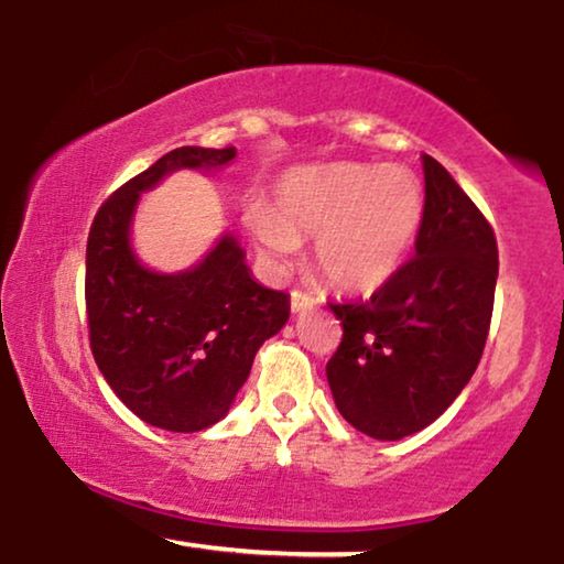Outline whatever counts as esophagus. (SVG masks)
Here are the masks:
<instances>
[{
  "label": "esophagus",
  "instance_id": "1",
  "mask_svg": "<svg viewBox=\"0 0 564 564\" xmlns=\"http://www.w3.org/2000/svg\"><path fill=\"white\" fill-rule=\"evenodd\" d=\"M313 305H316V300H313L308 292H303V290H292L290 292V308H292V313L308 311V308H313Z\"/></svg>",
  "mask_w": 564,
  "mask_h": 564
}]
</instances>
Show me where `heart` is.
I'll list each match as a JSON object with an SVG mask.
<instances>
[{"label": "heart", "mask_w": 564, "mask_h": 564, "mask_svg": "<svg viewBox=\"0 0 564 564\" xmlns=\"http://www.w3.org/2000/svg\"><path fill=\"white\" fill-rule=\"evenodd\" d=\"M425 219V188L404 167L334 163L297 167L276 186L272 209L248 212V232L272 264L316 238L313 261L334 288L372 292L393 280Z\"/></svg>", "instance_id": "b5f03b06"}]
</instances>
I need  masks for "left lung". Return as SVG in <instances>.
Returning <instances> with one entry per match:
<instances>
[{
  "mask_svg": "<svg viewBox=\"0 0 564 564\" xmlns=\"http://www.w3.org/2000/svg\"><path fill=\"white\" fill-rule=\"evenodd\" d=\"M414 256L368 300L328 303L341 321L326 365L336 409L376 441L420 433L448 409L485 352L495 305L492 225L435 158Z\"/></svg>",
  "mask_w": 564,
  "mask_h": 564,
  "instance_id": "8db88e82",
  "label": "left lung"
}]
</instances>
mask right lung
<instances>
[{"label": "right lung", "instance_id": "obj_1", "mask_svg": "<svg viewBox=\"0 0 564 564\" xmlns=\"http://www.w3.org/2000/svg\"><path fill=\"white\" fill-rule=\"evenodd\" d=\"M232 158L236 148L171 150L100 204L87 236L95 362L139 420L171 433H199L223 420L259 347L290 318V295L253 280L232 232L178 274L152 272L131 251L139 194L181 167L209 171Z\"/></svg>", "mask_w": 564, "mask_h": 564}]
</instances>
